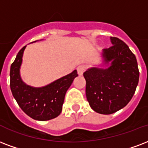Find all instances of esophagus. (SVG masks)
<instances>
[{
  "instance_id": "1",
  "label": "esophagus",
  "mask_w": 148,
  "mask_h": 148,
  "mask_svg": "<svg viewBox=\"0 0 148 148\" xmlns=\"http://www.w3.org/2000/svg\"><path fill=\"white\" fill-rule=\"evenodd\" d=\"M85 70H86V67L84 65H80V66H77V74L79 75H82L83 73L85 71Z\"/></svg>"
}]
</instances>
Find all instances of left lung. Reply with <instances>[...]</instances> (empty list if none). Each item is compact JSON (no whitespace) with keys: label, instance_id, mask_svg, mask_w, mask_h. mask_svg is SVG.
Wrapping results in <instances>:
<instances>
[{"label":"left lung","instance_id":"left-lung-1","mask_svg":"<svg viewBox=\"0 0 148 148\" xmlns=\"http://www.w3.org/2000/svg\"><path fill=\"white\" fill-rule=\"evenodd\" d=\"M112 46L103 49L105 61H112L107 69L93 67L84 73L86 97L90 106L101 114L114 113L127 106L134 96L139 70L136 56L127 44L111 37Z\"/></svg>","mask_w":148,"mask_h":148}]
</instances>
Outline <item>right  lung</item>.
<instances>
[{
	"mask_svg": "<svg viewBox=\"0 0 148 148\" xmlns=\"http://www.w3.org/2000/svg\"><path fill=\"white\" fill-rule=\"evenodd\" d=\"M24 47L17 54L10 70V86L13 96L22 111L36 120L46 121L58 116L62 111L67 89L76 77L77 71L42 88H32L21 81L19 68L22 61Z\"/></svg>",
	"mask_w": 148,
	"mask_h": 148,
	"instance_id": "obj_1",
	"label": "right lung"
}]
</instances>
